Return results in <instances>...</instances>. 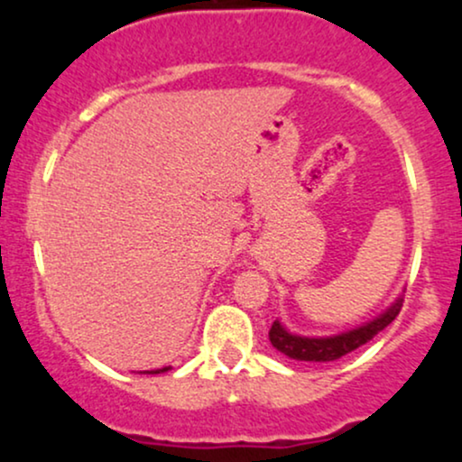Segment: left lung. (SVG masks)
<instances>
[{
  "instance_id": "8db88e82",
  "label": "left lung",
  "mask_w": 462,
  "mask_h": 462,
  "mask_svg": "<svg viewBox=\"0 0 462 462\" xmlns=\"http://www.w3.org/2000/svg\"><path fill=\"white\" fill-rule=\"evenodd\" d=\"M402 295L397 298L389 309L380 312L378 317L369 319L363 326L352 328V330L332 334V337H301V334L289 332L278 319L273 321L272 330H269V341L272 346L282 352L284 356L293 360H306V363H330V360H338L346 354L354 352L378 332H383L391 321L400 315L402 309Z\"/></svg>"
}]
</instances>
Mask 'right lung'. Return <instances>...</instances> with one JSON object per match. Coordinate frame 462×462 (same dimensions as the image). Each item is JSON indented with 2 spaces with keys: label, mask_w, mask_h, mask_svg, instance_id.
Masks as SVG:
<instances>
[{
  "label": "right lung",
  "mask_w": 462,
  "mask_h": 462,
  "mask_svg": "<svg viewBox=\"0 0 462 462\" xmlns=\"http://www.w3.org/2000/svg\"><path fill=\"white\" fill-rule=\"evenodd\" d=\"M171 367H162V369H153V371H141V374H164V371H169Z\"/></svg>",
  "instance_id": "add662e5"
}]
</instances>
